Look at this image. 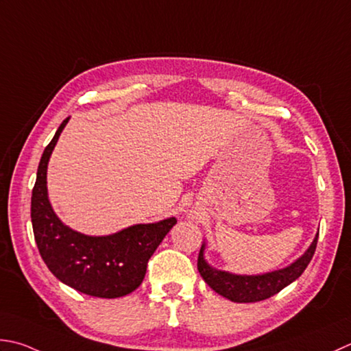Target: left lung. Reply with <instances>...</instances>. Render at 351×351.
Wrapping results in <instances>:
<instances>
[{"instance_id": "1", "label": "left lung", "mask_w": 351, "mask_h": 351, "mask_svg": "<svg viewBox=\"0 0 351 351\" xmlns=\"http://www.w3.org/2000/svg\"><path fill=\"white\" fill-rule=\"evenodd\" d=\"M316 243H318V234L315 235L306 252L286 267L260 275H238L210 266L204 258L206 243L203 241L200 254H198L197 267L204 282L218 295L234 302H258L281 292L284 287L300 278L312 260Z\"/></svg>"}]
</instances>
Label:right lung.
<instances>
[{"label": "right lung", "instance_id": "1", "mask_svg": "<svg viewBox=\"0 0 351 351\" xmlns=\"http://www.w3.org/2000/svg\"><path fill=\"white\" fill-rule=\"evenodd\" d=\"M70 117L59 125L39 162L32 191V226L44 263L71 289L97 298H119L141 286L148 260L177 223L176 217L133 224L110 235H85L61 221L49 200L47 167Z\"/></svg>", "mask_w": 351, "mask_h": 351}]
</instances>
